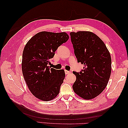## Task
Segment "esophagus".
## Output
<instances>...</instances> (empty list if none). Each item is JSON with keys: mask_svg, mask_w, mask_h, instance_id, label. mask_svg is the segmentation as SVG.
<instances>
[{"mask_svg": "<svg viewBox=\"0 0 128 128\" xmlns=\"http://www.w3.org/2000/svg\"><path fill=\"white\" fill-rule=\"evenodd\" d=\"M65 73H66V74H69V73H70V72L68 71V70H65Z\"/></svg>", "mask_w": 128, "mask_h": 128, "instance_id": "obj_1", "label": "esophagus"}]
</instances>
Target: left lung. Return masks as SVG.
Listing matches in <instances>:
<instances>
[{
    "instance_id": "left-lung-1",
    "label": "left lung",
    "mask_w": 128,
    "mask_h": 128,
    "mask_svg": "<svg viewBox=\"0 0 128 128\" xmlns=\"http://www.w3.org/2000/svg\"><path fill=\"white\" fill-rule=\"evenodd\" d=\"M78 62L84 65L81 71L73 72L76 79L72 85L78 96L91 100L104 90L111 74V57L101 39L90 31L70 32Z\"/></svg>"
}]
</instances>
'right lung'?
Wrapping results in <instances>:
<instances>
[{
  "instance_id": "right-lung-1",
  "label": "right lung",
  "mask_w": 128,
  "mask_h": 128,
  "mask_svg": "<svg viewBox=\"0 0 128 128\" xmlns=\"http://www.w3.org/2000/svg\"><path fill=\"white\" fill-rule=\"evenodd\" d=\"M69 38L66 32L42 31L26 43L22 53V74L30 91L37 98L48 101L59 94L64 70L50 69L48 65L56 50Z\"/></svg>"
}]
</instances>
